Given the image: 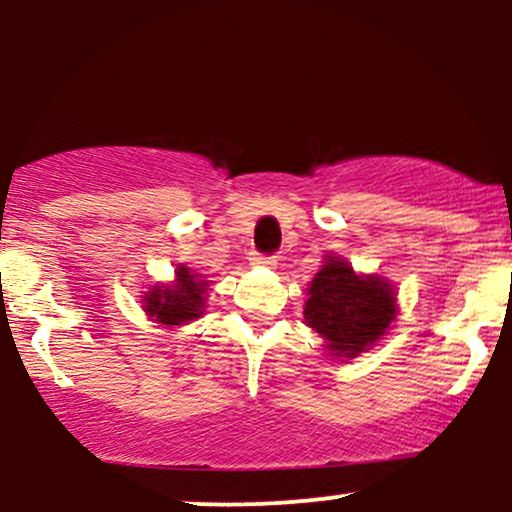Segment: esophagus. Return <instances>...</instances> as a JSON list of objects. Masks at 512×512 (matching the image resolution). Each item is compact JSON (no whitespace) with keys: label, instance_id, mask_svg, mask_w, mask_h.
Here are the masks:
<instances>
[{"label":"esophagus","instance_id":"34e87169","mask_svg":"<svg viewBox=\"0 0 512 512\" xmlns=\"http://www.w3.org/2000/svg\"><path fill=\"white\" fill-rule=\"evenodd\" d=\"M252 264L255 267H264V269H274L276 267V257L274 255H255L252 257Z\"/></svg>","mask_w":512,"mask_h":512}]
</instances>
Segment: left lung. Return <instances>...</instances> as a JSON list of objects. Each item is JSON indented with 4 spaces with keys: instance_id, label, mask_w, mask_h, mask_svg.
Returning <instances> with one entry per match:
<instances>
[{
    "instance_id": "8db88e82",
    "label": "left lung",
    "mask_w": 512,
    "mask_h": 512,
    "mask_svg": "<svg viewBox=\"0 0 512 512\" xmlns=\"http://www.w3.org/2000/svg\"><path fill=\"white\" fill-rule=\"evenodd\" d=\"M399 313L397 291L385 276L361 274L344 257L325 255L305 298V325L325 339L332 358H356L370 351Z\"/></svg>"
}]
</instances>
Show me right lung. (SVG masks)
Instances as JSON below:
<instances>
[{"label":"right lung","mask_w":512,"mask_h":512,"mask_svg":"<svg viewBox=\"0 0 512 512\" xmlns=\"http://www.w3.org/2000/svg\"><path fill=\"white\" fill-rule=\"evenodd\" d=\"M209 281L187 264H175V279L168 284H154L142 296V308L156 325L175 330V327L195 322L204 315Z\"/></svg>","instance_id":"right-lung-1"}]
</instances>
